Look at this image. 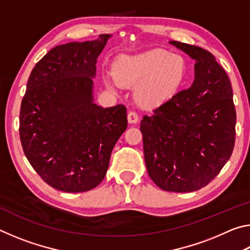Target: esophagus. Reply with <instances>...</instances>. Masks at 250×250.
Here are the masks:
<instances>
[{
	"label": "esophagus",
	"instance_id": "obj_1",
	"mask_svg": "<svg viewBox=\"0 0 250 250\" xmlns=\"http://www.w3.org/2000/svg\"><path fill=\"white\" fill-rule=\"evenodd\" d=\"M128 121L129 124H137L139 121V116L135 111H129L128 113Z\"/></svg>",
	"mask_w": 250,
	"mask_h": 250
}]
</instances>
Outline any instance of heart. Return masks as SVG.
<instances>
[{"instance_id": "1", "label": "heart", "mask_w": 250, "mask_h": 250, "mask_svg": "<svg viewBox=\"0 0 250 250\" xmlns=\"http://www.w3.org/2000/svg\"><path fill=\"white\" fill-rule=\"evenodd\" d=\"M186 65L183 57L163 49L122 57L115 69L116 79L107 77L105 84L116 90L120 84L137 86L135 98L143 107H158L167 103L184 82Z\"/></svg>"}]
</instances>
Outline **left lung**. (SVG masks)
Returning a JSON list of instances; mask_svg holds the SVG:
<instances>
[{
	"label": "left lung",
	"instance_id": "obj_1",
	"mask_svg": "<svg viewBox=\"0 0 250 250\" xmlns=\"http://www.w3.org/2000/svg\"><path fill=\"white\" fill-rule=\"evenodd\" d=\"M171 44L195 59V79L143 116L140 130L147 173L160 188L188 193L204 188L229 160L236 110L230 80L209 52Z\"/></svg>",
	"mask_w": 250,
	"mask_h": 250
}]
</instances>
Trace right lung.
<instances>
[{
    "mask_svg": "<svg viewBox=\"0 0 250 250\" xmlns=\"http://www.w3.org/2000/svg\"><path fill=\"white\" fill-rule=\"evenodd\" d=\"M110 35L50 49L34 67L20 112L28 162L62 192H87L104 179L110 155L128 125L124 104L92 103L97 58Z\"/></svg>",
    "mask_w": 250,
    "mask_h": 250,
    "instance_id": "1",
    "label": "right lung"
}]
</instances>
